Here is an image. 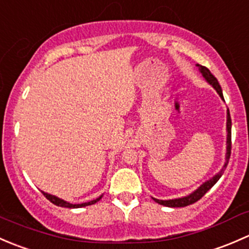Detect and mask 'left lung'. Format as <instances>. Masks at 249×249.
<instances>
[{
    "label": "left lung",
    "mask_w": 249,
    "mask_h": 249,
    "mask_svg": "<svg viewBox=\"0 0 249 249\" xmlns=\"http://www.w3.org/2000/svg\"><path fill=\"white\" fill-rule=\"evenodd\" d=\"M196 66H197V69H199L200 73H201L202 77L205 78L206 82L214 88V90L218 92V95L220 96V99L224 101V96H223L222 88H220L217 78L211 73L210 70H208L207 67L201 66V65H199V64H196ZM227 132H228V135H227V154H225V162H224V166L222 167V170H220L217 175H214L212 178H210V179L206 180L205 183H202V184L200 185L196 190H194L192 194L187 195V196L178 197V199H172V200H159V199H155V197H153V200H154L155 202L159 203V205L166 206V207H185V206L192 205V203L196 202L197 200L201 199L203 195H205L206 193H207L208 190H210L211 188H212L213 185H214L215 183L219 180V178L222 177V175L224 173V170L227 169L228 162H229L230 154H231V118H230L229 109H228V112H227Z\"/></svg>",
    "instance_id": "left-lung-1"
}]
</instances>
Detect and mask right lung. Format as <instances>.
<instances>
[{"label":"right lung","mask_w":249,"mask_h":249,"mask_svg":"<svg viewBox=\"0 0 249 249\" xmlns=\"http://www.w3.org/2000/svg\"><path fill=\"white\" fill-rule=\"evenodd\" d=\"M42 193H43L44 196H46L50 202L54 203V205L60 206V207H67V208H79V207H85V206H89V205H94V203H96L97 201H100V199H101V197H102V195H101V196H99V197H97V199L91 200V201H89V202L74 203V205H73V203H70V202L65 201V200L60 199V197L55 196V195L48 194V193H44V192H42Z\"/></svg>","instance_id":"add662e5"}]
</instances>
